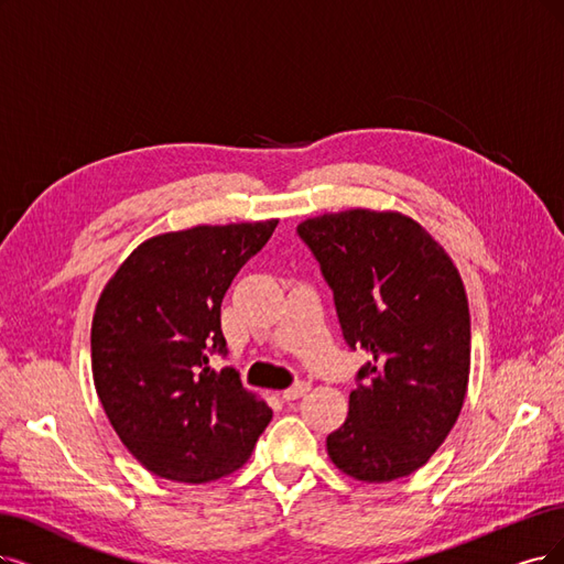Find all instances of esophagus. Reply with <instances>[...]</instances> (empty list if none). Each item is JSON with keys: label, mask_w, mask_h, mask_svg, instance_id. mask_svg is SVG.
Listing matches in <instances>:
<instances>
[{"label": "esophagus", "mask_w": 564, "mask_h": 564, "mask_svg": "<svg viewBox=\"0 0 564 564\" xmlns=\"http://www.w3.org/2000/svg\"><path fill=\"white\" fill-rule=\"evenodd\" d=\"M311 390V383H306V381H297L295 386H290L288 390H283V400L285 402H293V400H300L302 394H306Z\"/></svg>", "instance_id": "esophagus-1"}]
</instances>
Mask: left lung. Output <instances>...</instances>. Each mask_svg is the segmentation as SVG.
Instances as JSON below:
<instances>
[{
    "label": "left lung",
    "mask_w": 564,
    "mask_h": 564,
    "mask_svg": "<svg viewBox=\"0 0 564 564\" xmlns=\"http://www.w3.org/2000/svg\"><path fill=\"white\" fill-rule=\"evenodd\" d=\"M318 260L344 339L365 362L346 423L327 436L344 474L386 484L423 467L460 415L469 306L460 274L425 229L394 212L350 208L297 225Z\"/></svg>",
    "instance_id": "1"
}]
</instances>
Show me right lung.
Returning a JSON list of instances; mask_svg holds the SVG:
<instances>
[{"instance_id": "obj_1", "label": "right lung", "mask_w": 564, "mask_h": 564, "mask_svg": "<svg viewBox=\"0 0 564 564\" xmlns=\"http://www.w3.org/2000/svg\"><path fill=\"white\" fill-rule=\"evenodd\" d=\"M279 220L197 225L143 241L104 288L93 318L99 402L160 478L208 484L239 469L271 421L227 356L220 304Z\"/></svg>"}]
</instances>
